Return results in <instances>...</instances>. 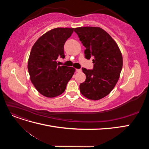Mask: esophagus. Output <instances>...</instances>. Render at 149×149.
<instances>
[{
  "label": "esophagus",
  "mask_w": 149,
  "mask_h": 149,
  "mask_svg": "<svg viewBox=\"0 0 149 149\" xmlns=\"http://www.w3.org/2000/svg\"><path fill=\"white\" fill-rule=\"evenodd\" d=\"M81 69H76V72H81Z\"/></svg>",
  "instance_id": "1"
}]
</instances>
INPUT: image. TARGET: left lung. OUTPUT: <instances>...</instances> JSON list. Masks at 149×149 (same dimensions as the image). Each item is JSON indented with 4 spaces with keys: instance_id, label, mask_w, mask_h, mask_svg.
I'll list each match as a JSON object with an SVG mask.
<instances>
[{
    "instance_id": "8db88e82",
    "label": "left lung",
    "mask_w": 149,
    "mask_h": 149,
    "mask_svg": "<svg viewBox=\"0 0 149 149\" xmlns=\"http://www.w3.org/2000/svg\"><path fill=\"white\" fill-rule=\"evenodd\" d=\"M74 31L86 48L85 58H94L93 70L82 68L86 80L80 92L89 100H100L109 94L118 83L123 68V56L110 35L100 27L83 26Z\"/></svg>"
}]
</instances>
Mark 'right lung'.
Returning <instances> with one entry per match:
<instances>
[{
    "instance_id": "right-lung-1",
    "label": "right lung",
    "mask_w": 149,
    "mask_h": 149,
    "mask_svg": "<svg viewBox=\"0 0 149 149\" xmlns=\"http://www.w3.org/2000/svg\"><path fill=\"white\" fill-rule=\"evenodd\" d=\"M74 29L56 28L41 36L34 43L28 60L31 82L47 97H55L65 91L75 69L57 63L58 56L64 55V45Z\"/></svg>"
}]
</instances>
